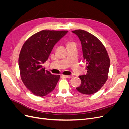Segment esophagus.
<instances>
[{
  "instance_id": "obj_1",
  "label": "esophagus",
  "mask_w": 129,
  "mask_h": 129,
  "mask_svg": "<svg viewBox=\"0 0 129 129\" xmlns=\"http://www.w3.org/2000/svg\"><path fill=\"white\" fill-rule=\"evenodd\" d=\"M63 77H66V78H72L73 77V75H62Z\"/></svg>"
}]
</instances>
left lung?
I'll return each instance as SVG.
<instances>
[{"mask_svg": "<svg viewBox=\"0 0 129 129\" xmlns=\"http://www.w3.org/2000/svg\"><path fill=\"white\" fill-rule=\"evenodd\" d=\"M79 38L83 58L87 63V73L80 75L81 85L76 89L84 95L98 91L106 82L110 67V58L104 46L95 36L87 31H72Z\"/></svg>", "mask_w": 129, "mask_h": 129, "instance_id": "8db88e82", "label": "left lung"}]
</instances>
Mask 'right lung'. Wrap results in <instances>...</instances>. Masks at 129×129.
Segmentation results:
<instances>
[{
	"instance_id": "right-lung-1",
	"label": "right lung",
	"mask_w": 129,
	"mask_h": 129,
	"mask_svg": "<svg viewBox=\"0 0 129 129\" xmlns=\"http://www.w3.org/2000/svg\"><path fill=\"white\" fill-rule=\"evenodd\" d=\"M68 30H43L29 37L23 45L19 56L21 79L34 95L42 97L55 89L60 75H53L42 68L56 43Z\"/></svg>"
}]
</instances>
